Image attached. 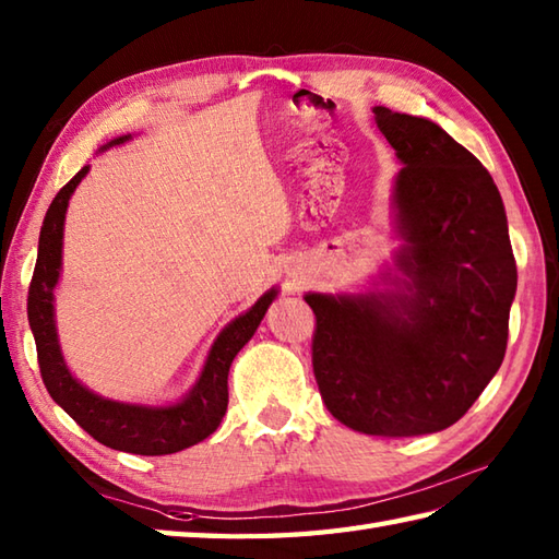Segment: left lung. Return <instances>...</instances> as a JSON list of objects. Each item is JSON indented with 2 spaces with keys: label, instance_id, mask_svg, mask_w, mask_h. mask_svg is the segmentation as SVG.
<instances>
[{
  "label": "left lung",
  "instance_id": "left-lung-1",
  "mask_svg": "<svg viewBox=\"0 0 559 559\" xmlns=\"http://www.w3.org/2000/svg\"><path fill=\"white\" fill-rule=\"evenodd\" d=\"M403 168L391 209L401 242L365 293H307L314 377L355 432L447 430L500 370L516 261L500 189L471 151L425 117L372 108Z\"/></svg>",
  "mask_w": 559,
  "mask_h": 559
}]
</instances>
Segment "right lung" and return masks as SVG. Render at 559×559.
Segmentation results:
<instances>
[{
  "mask_svg": "<svg viewBox=\"0 0 559 559\" xmlns=\"http://www.w3.org/2000/svg\"><path fill=\"white\" fill-rule=\"evenodd\" d=\"M129 139H132V134L117 136L100 146V151L120 146ZM88 170L91 165H83L59 189L50 209L45 213L40 228L38 261H35L33 281L28 288V324L35 338V348H38L43 382L57 406H62L100 444L141 456L175 454V451L199 444L201 439L218 430L223 415L228 411L230 365L245 343L254 336L269 305L276 300L278 288L266 290L247 312L223 326L216 341L211 343L197 382L182 399L165 403V406H148V403L105 399L88 386H83L71 374L62 355V346H59L55 288L59 276H62L64 218L69 199L76 192L79 182L88 175Z\"/></svg>",
  "mask_w": 559,
  "mask_h": 559,
  "instance_id": "right-lung-1",
  "label": "right lung"
}]
</instances>
